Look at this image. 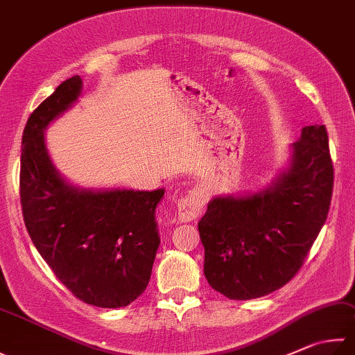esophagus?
<instances>
[{"mask_svg": "<svg viewBox=\"0 0 355 355\" xmlns=\"http://www.w3.org/2000/svg\"><path fill=\"white\" fill-rule=\"evenodd\" d=\"M204 211V198L196 190H190L176 204V216L179 223H190L198 219Z\"/></svg>", "mask_w": 355, "mask_h": 355, "instance_id": "34e87169", "label": "esophagus"}]
</instances>
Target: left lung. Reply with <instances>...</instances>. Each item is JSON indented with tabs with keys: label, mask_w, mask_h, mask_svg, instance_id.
Wrapping results in <instances>:
<instances>
[{
	"label": "left lung",
	"mask_w": 355,
	"mask_h": 355,
	"mask_svg": "<svg viewBox=\"0 0 355 355\" xmlns=\"http://www.w3.org/2000/svg\"><path fill=\"white\" fill-rule=\"evenodd\" d=\"M332 189L326 126H304L289 170L275 184L207 207L198 229L209 284L230 300H252L289 283L322 230Z\"/></svg>",
	"instance_id": "8db88e82"
}]
</instances>
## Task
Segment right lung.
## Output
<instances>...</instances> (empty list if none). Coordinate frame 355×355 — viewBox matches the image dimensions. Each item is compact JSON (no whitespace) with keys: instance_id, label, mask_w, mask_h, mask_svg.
Returning <instances> with one entry per match:
<instances>
[{"instance_id":"1","label":"right lung","mask_w":355,"mask_h":355,"mask_svg":"<svg viewBox=\"0 0 355 355\" xmlns=\"http://www.w3.org/2000/svg\"><path fill=\"white\" fill-rule=\"evenodd\" d=\"M80 91L82 78H68L28 119L19 199L32 243L60 282L82 302L114 309L148 286L160 243L155 210L165 190L86 191L58 176L43 131Z\"/></svg>"}]
</instances>
